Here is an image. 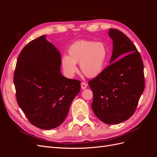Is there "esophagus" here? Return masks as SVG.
<instances>
[{
    "label": "esophagus",
    "instance_id": "1",
    "mask_svg": "<svg viewBox=\"0 0 157 157\" xmlns=\"http://www.w3.org/2000/svg\"><path fill=\"white\" fill-rule=\"evenodd\" d=\"M87 86H88L87 84L84 83V82H82V83H81V88H82V90H85V89H86V88H87Z\"/></svg>",
    "mask_w": 157,
    "mask_h": 157
}]
</instances>
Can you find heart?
Instances as JSON below:
<instances>
[{
	"label": "heart",
	"instance_id": "heart-1",
	"mask_svg": "<svg viewBox=\"0 0 157 157\" xmlns=\"http://www.w3.org/2000/svg\"><path fill=\"white\" fill-rule=\"evenodd\" d=\"M108 55L106 45L102 42L81 40L68 48V56L63 55L61 65L65 75L73 77L79 63L82 72L90 78L96 77L103 70Z\"/></svg>",
	"mask_w": 157,
	"mask_h": 157
}]
</instances>
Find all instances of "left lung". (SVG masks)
Instances as JSON below:
<instances>
[{"label":"left lung","instance_id":"obj_1","mask_svg":"<svg viewBox=\"0 0 157 157\" xmlns=\"http://www.w3.org/2000/svg\"><path fill=\"white\" fill-rule=\"evenodd\" d=\"M110 65L88 82L93 92L92 109L107 124H119L134 114L145 88L144 64L133 42L121 31L110 29Z\"/></svg>","mask_w":157,"mask_h":157}]
</instances>
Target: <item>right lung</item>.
<instances>
[{
	"mask_svg": "<svg viewBox=\"0 0 157 157\" xmlns=\"http://www.w3.org/2000/svg\"><path fill=\"white\" fill-rule=\"evenodd\" d=\"M61 54L42 35L18 56L13 83L19 106L33 125L50 130L62 124L80 82L61 73Z\"/></svg>",
	"mask_w": 157,
	"mask_h": 157,
	"instance_id": "obj_1",
	"label": "right lung"
}]
</instances>
